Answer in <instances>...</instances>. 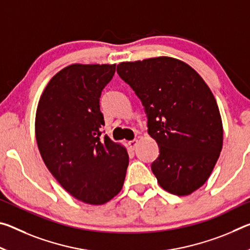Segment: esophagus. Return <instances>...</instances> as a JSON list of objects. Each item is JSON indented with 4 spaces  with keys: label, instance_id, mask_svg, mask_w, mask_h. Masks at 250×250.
I'll return each mask as SVG.
<instances>
[{
    "label": "esophagus",
    "instance_id": "esophagus-1",
    "mask_svg": "<svg viewBox=\"0 0 250 250\" xmlns=\"http://www.w3.org/2000/svg\"><path fill=\"white\" fill-rule=\"evenodd\" d=\"M137 143H138V140L137 139H134V140H131V141H129V146H130V149H132V150H134V147L137 146Z\"/></svg>",
    "mask_w": 250,
    "mask_h": 250
}]
</instances>
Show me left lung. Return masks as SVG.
I'll use <instances>...</instances> for the list:
<instances>
[{
	"label": "left lung",
	"instance_id": "left-lung-1",
	"mask_svg": "<svg viewBox=\"0 0 250 250\" xmlns=\"http://www.w3.org/2000/svg\"><path fill=\"white\" fill-rule=\"evenodd\" d=\"M117 73L145 107L147 132L160 149L151 170L161 188L179 196L196 191L223 146L221 113L208 86L191 66L171 57L121 62Z\"/></svg>",
	"mask_w": 250,
	"mask_h": 250
}]
</instances>
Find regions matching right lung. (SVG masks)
<instances>
[{"label":"right lung","mask_w":250,"mask_h":250,"mask_svg":"<svg viewBox=\"0 0 250 250\" xmlns=\"http://www.w3.org/2000/svg\"><path fill=\"white\" fill-rule=\"evenodd\" d=\"M116 65L65 67L50 79L41 96L35 134L49 172L70 195L100 205L121 191L129 155L108 135L100 111L101 91Z\"/></svg>","instance_id":"right-lung-1"}]
</instances>
